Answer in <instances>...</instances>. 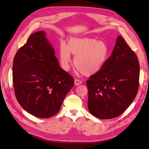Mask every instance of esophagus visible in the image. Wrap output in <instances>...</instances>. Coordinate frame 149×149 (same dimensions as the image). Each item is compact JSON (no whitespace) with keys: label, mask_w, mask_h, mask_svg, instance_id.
Listing matches in <instances>:
<instances>
[{"label":"esophagus","mask_w":149,"mask_h":149,"mask_svg":"<svg viewBox=\"0 0 149 149\" xmlns=\"http://www.w3.org/2000/svg\"><path fill=\"white\" fill-rule=\"evenodd\" d=\"M82 83V81L78 79H74V84L75 85H79Z\"/></svg>","instance_id":"obj_1"}]
</instances>
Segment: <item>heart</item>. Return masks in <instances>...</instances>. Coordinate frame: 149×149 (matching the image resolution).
Returning a JSON list of instances; mask_svg holds the SVG:
<instances>
[{
	"label": "heart",
	"instance_id": "heart-1",
	"mask_svg": "<svg viewBox=\"0 0 149 149\" xmlns=\"http://www.w3.org/2000/svg\"><path fill=\"white\" fill-rule=\"evenodd\" d=\"M60 59L65 70H70L71 55H75L74 64L81 73L91 76L100 71L106 62L109 48L102 40L83 37H71L66 43H62L59 48Z\"/></svg>",
	"mask_w": 149,
	"mask_h": 149
}]
</instances>
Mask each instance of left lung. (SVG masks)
Wrapping results in <instances>:
<instances>
[{
  "label": "left lung",
  "instance_id": "left-lung-1",
  "mask_svg": "<svg viewBox=\"0 0 149 149\" xmlns=\"http://www.w3.org/2000/svg\"><path fill=\"white\" fill-rule=\"evenodd\" d=\"M139 70L136 53L119 35L102 68L86 81L89 112L101 119L123 114L137 94Z\"/></svg>",
  "mask_w": 149,
  "mask_h": 149
}]
</instances>
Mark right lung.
<instances>
[{"instance_id": "add662e5", "label": "right lung", "mask_w": 149, "mask_h": 149, "mask_svg": "<svg viewBox=\"0 0 149 149\" xmlns=\"http://www.w3.org/2000/svg\"><path fill=\"white\" fill-rule=\"evenodd\" d=\"M43 30L30 35L13 61L15 95L24 109L40 118H48L60 111L74 86V78L61 68L55 51Z\"/></svg>"}]
</instances>
